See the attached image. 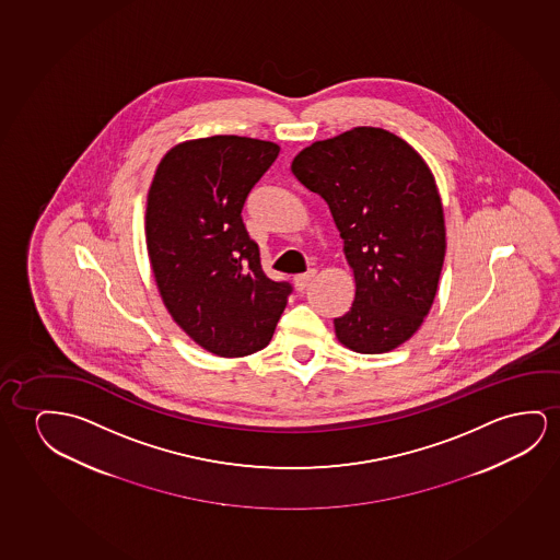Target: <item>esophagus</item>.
<instances>
[{"mask_svg": "<svg viewBox=\"0 0 560 560\" xmlns=\"http://www.w3.org/2000/svg\"><path fill=\"white\" fill-rule=\"evenodd\" d=\"M314 277H316V269H308L306 273H301V276L294 277V287H296V291H304Z\"/></svg>", "mask_w": 560, "mask_h": 560, "instance_id": "1", "label": "esophagus"}]
</instances>
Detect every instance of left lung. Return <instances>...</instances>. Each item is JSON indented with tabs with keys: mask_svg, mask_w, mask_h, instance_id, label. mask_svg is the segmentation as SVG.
I'll list each match as a JSON object with an SVG mask.
<instances>
[{
	"mask_svg": "<svg viewBox=\"0 0 560 560\" xmlns=\"http://www.w3.org/2000/svg\"><path fill=\"white\" fill-rule=\"evenodd\" d=\"M291 170L329 206L354 273V302L332 322L337 339L362 354L397 349L428 316L445 259L430 167L389 130L357 127L304 148Z\"/></svg>",
	"mask_w": 560,
	"mask_h": 560,
	"instance_id": "left-lung-1",
	"label": "left lung"
}]
</instances>
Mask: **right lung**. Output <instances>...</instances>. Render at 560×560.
I'll list each match as a JSON object with an SVG mask.
<instances>
[{"mask_svg": "<svg viewBox=\"0 0 560 560\" xmlns=\"http://www.w3.org/2000/svg\"><path fill=\"white\" fill-rule=\"evenodd\" d=\"M277 155V144L256 138L188 140L163 155L148 192V256L163 304L218 357L268 347L292 292L264 273L243 223L244 202Z\"/></svg>", "mask_w": 560, "mask_h": 560, "instance_id": "right-lung-1", "label": "right lung"}]
</instances>
